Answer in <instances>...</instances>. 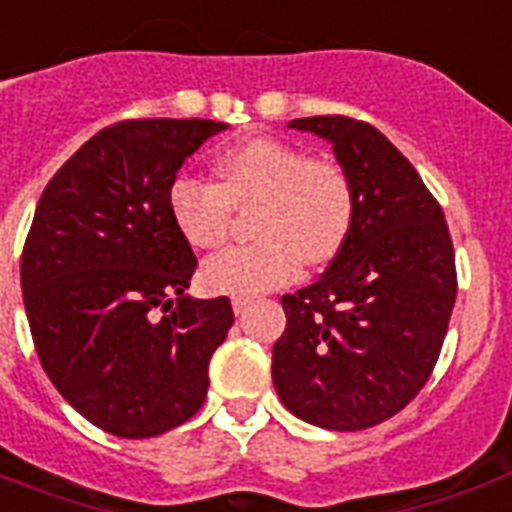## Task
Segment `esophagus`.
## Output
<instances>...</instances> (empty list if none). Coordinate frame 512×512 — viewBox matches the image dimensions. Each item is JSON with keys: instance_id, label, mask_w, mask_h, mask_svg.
Returning a JSON list of instances; mask_svg holds the SVG:
<instances>
[{"instance_id": "1", "label": "esophagus", "mask_w": 512, "mask_h": 512, "mask_svg": "<svg viewBox=\"0 0 512 512\" xmlns=\"http://www.w3.org/2000/svg\"><path fill=\"white\" fill-rule=\"evenodd\" d=\"M249 303H252V300H249V297H233V313H236V316H241V313L247 311L249 308Z\"/></svg>"}]
</instances>
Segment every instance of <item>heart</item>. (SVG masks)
Returning <instances> with one entry per match:
<instances>
[{
	"mask_svg": "<svg viewBox=\"0 0 512 512\" xmlns=\"http://www.w3.org/2000/svg\"><path fill=\"white\" fill-rule=\"evenodd\" d=\"M217 185L177 177L167 193L177 233L193 249L220 247L233 209L249 212V247L220 252L204 265V287L217 295H257L287 284L308 265H324L348 241L356 191L340 164L276 138H252L215 162Z\"/></svg>",
	"mask_w": 512,
	"mask_h": 512,
	"instance_id": "obj_1",
	"label": "heart"
}]
</instances>
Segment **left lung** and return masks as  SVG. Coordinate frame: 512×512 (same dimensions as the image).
<instances>
[{
  "mask_svg": "<svg viewBox=\"0 0 512 512\" xmlns=\"http://www.w3.org/2000/svg\"><path fill=\"white\" fill-rule=\"evenodd\" d=\"M335 151L356 191L348 241L316 284L281 297L273 385L300 420L327 430L380 425L428 382L454 297L444 212L409 159L372 124L292 119Z\"/></svg>",
  "mask_w": 512,
  "mask_h": 512,
  "instance_id": "obj_1",
  "label": "left lung"
}]
</instances>
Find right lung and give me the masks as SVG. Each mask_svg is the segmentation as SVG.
Listing matches in <instances>:
<instances>
[{"mask_svg":"<svg viewBox=\"0 0 512 512\" xmlns=\"http://www.w3.org/2000/svg\"><path fill=\"white\" fill-rule=\"evenodd\" d=\"M228 124L138 119L92 135L36 204L20 257L28 327L58 393L111 436L151 438L199 412L228 297L196 300L167 193Z\"/></svg>","mask_w":512,"mask_h":512,"instance_id":"1","label":"right lung"}]
</instances>
